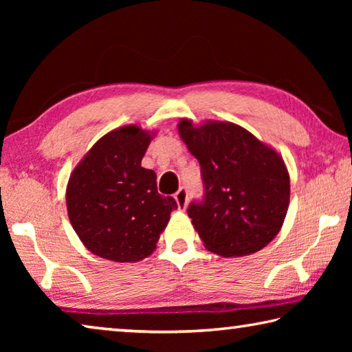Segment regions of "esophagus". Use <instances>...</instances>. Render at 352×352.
Masks as SVG:
<instances>
[{"mask_svg":"<svg viewBox=\"0 0 352 352\" xmlns=\"http://www.w3.org/2000/svg\"><path fill=\"white\" fill-rule=\"evenodd\" d=\"M175 201H177V205H178V210L180 211H184L186 210V206H188V189L186 188H180L175 192Z\"/></svg>","mask_w":352,"mask_h":352,"instance_id":"obj_1","label":"esophagus"}]
</instances>
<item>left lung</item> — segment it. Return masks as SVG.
<instances>
[{"label":"left lung","mask_w":352,"mask_h":352,"mask_svg":"<svg viewBox=\"0 0 352 352\" xmlns=\"http://www.w3.org/2000/svg\"><path fill=\"white\" fill-rule=\"evenodd\" d=\"M178 135L200 163L205 197L188 216L204 245L223 258H239L270 243L284 223L290 177L275 148L237 124L190 119Z\"/></svg>","instance_id":"1"}]
</instances>
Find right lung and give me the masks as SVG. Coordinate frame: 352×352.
<instances>
[{"mask_svg":"<svg viewBox=\"0 0 352 352\" xmlns=\"http://www.w3.org/2000/svg\"><path fill=\"white\" fill-rule=\"evenodd\" d=\"M155 132L136 124L111 130L85 153L67 186L69 222L93 254L138 262L157 248L177 210L157 190V174L141 166Z\"/></svg>","mask_w":352,"mask_h":352,"instance_id":"right-lung-1","label":"right lung"}]
</instances>
